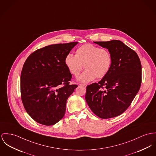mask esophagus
<instances>
[{
	"instance_id": "34e87169",
	"label": "esophagus",
	"mask_w": 156,
	"mask_h": 156,
	"mask_svg": "<svg viewBox=\"0 0 156 156\" xmlns=\"http://www.w3.org/2000/svg\"><path fill=\"white\" fill-rule=\"evenodd\" d=\"M80 86H82V87H87V84H80Z\"/></svg>"
}]
</instances>
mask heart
<instances>
[{
    "label": "heart",
    "mask_w": 156,
    "mask_h": 156,
    "mask_svg": "<svg viewBox=\"0 0 156 156\" xmlns=\"http://www.w3.org/2000/svg\"><path fill=\"white\" fill-rule=\"evenodd\" d=\"M65 63L69 71L78 76L85 67L86 69L78 78L83 83L104 78L110 70L112 57L107 48H100L87 43L76 49L75 55L68 53L65 58Z\"/></svg>",
    "instance_id": "obj_1"
}]
</instances>
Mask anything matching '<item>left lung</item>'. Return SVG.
Here are the masks:
<instances>
[{
	"instance_id": "obj_1",
	"label": "left lung",
	"mask_w": 156,
	"mask_h": 156,
	"mask_svg": "<svg viewBox=\"0 0 156 156\" xmlns=\"http://www.w3.org/2000/svg\"><path fill=\"white\" fill-rule=\"evenodd\" d=\"M94 43L108 48L112 64L100 81L87 87L85 100L98 117L114 118L129 108L138 93L141 84V63L136 53L121 41Z\"/></svg>"
}]
</instances>
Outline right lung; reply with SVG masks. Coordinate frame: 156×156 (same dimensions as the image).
Returning a JSON list of instances; mask_svg holds the SVG:
<instances>
[{
	"label": "right lung",
	"instance_id": "add662e5",
	"mask_svg": "<svg viewBox=\"0 0 156 156\" xmlns=\"http://www.w3.org/2000/svg\"><path fill=\"white\" fill-rule=\"evenodd\" d=\"M77 44H56L38 49L24 63L22 101L28 114L40 124L53 125L64 116L66 101L78 87L69 85L72 74L65 58Z\"/></svg>",
	"mask_w": 156,
	"mask_h": 156
}]
</instances>
